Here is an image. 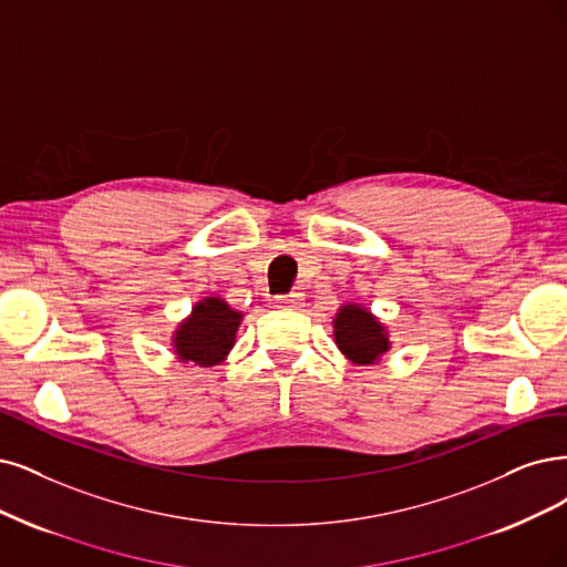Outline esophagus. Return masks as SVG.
<instances>
[{
	"label": "esophagus",
	"instance_id": "obj_1",
	"mask_svg": "<svg viewBox=\"0 0 567 567\" xmlns=\"http://www.w3.org/2000/svg\"><path fill=\"white\" fill-rule=\"evenodd\" d=\"M301 303V295H287V297H272L270 299V306L272 308H297Z\"/></svg>",
	"mask_w": 567,
	"mask_h": 567
}]
</instances>
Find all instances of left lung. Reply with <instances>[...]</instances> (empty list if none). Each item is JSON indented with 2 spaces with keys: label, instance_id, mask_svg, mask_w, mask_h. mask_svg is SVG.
I'll list each match as a JSON object with an SVG mask.
<instances>
[{
  "label": "left lung",
  "instance_id": "8db88e82",
  "mask_svg": "<svg viewBox=\"0 0 567 567\" xmlns=\"http://www.w3.org/2000/svg\"><path fill=\"white\" fill-rule=\"evenodd\" d=\"M333 339L352 364H375L390 350L388 329L360 303H346L333 318Z\"/></svg>",
  "mask_w": 567,
  "mask_h": 567
}]
</instances>
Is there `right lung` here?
I'll return each mask as SVG.
<instances>
[{"label":"right lung","mask_w":567,"mask_h":567,"mask_svg":"<svg viewBox=\"0 0 567 567\" xmlns=\"http://www.w3.org/2000/svg\"><path fill=\"white\" fill-rule=\"evenodd\" d=\"M243 322V312L230 308L219 297H205L175 331L173 348L179 362L198 367H215L236 343V331Z\"/></svg>","instance_id":"right-lung-1"}]
</instances>
